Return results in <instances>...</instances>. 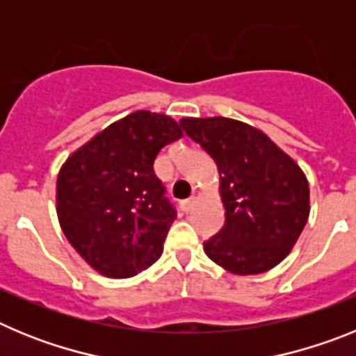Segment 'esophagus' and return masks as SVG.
<instances>
[{"label": "esophagus", "instance_id": "34e87169", "mask_svg": "<svg viewBox=\"0 0 356 356\" xmlns=\"http://www.w3.org/2000/svg\"><path fill=\"white\" fill-rule=\"evenodd\" d=\"M180 207H181V210H184L185 213L191 212V210H193V207H194V197H188V200H181Z\"/></svg>", "mask_w": 356, "mask_h": 356}]
</instances>
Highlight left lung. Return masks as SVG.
Masks as SVG:
<instances>
[{
  "label": "left lung",
  "mask_w": 356,
  "mask_h": 356,
  "mask_svg": "<svg viewBox=\"0 0 356 356\" xmlns=\"http://www.w3.org/2000/svg\"><path fill=\"white\" fill-rule=\"evenodd\" d=\"M185 134L221 176L225 226L203 242L209 259L234 275H259L285 259L307 225L308 181L266 134L226 118H185Z\"/></svg>",
  "instance_id": "left-lung-1"
}]
</instances>
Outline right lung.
Instances as JSON below:
<instances>
[{
  "label": "right lung",
  "instance_id": "obj_1",
  "mask_svg": "<svg viewBox=\"0 0 356 356\" xmlns=\"http://www.w3.org/2000/svg\"><path fill=\"white\" fill-rule=\"evenodd\" d=\"M169 115L139 110L74 151L56 180V213L71 246L110 278L160 259L176 209L153 163L181 137Z\"/></svg>",
  "mask_w": 356,
  "mask_h": 356
}]
</instances>
